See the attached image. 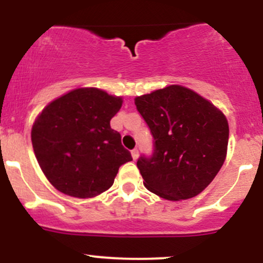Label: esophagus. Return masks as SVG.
Wrapping results in <instances>:
<instances>
[{
    "label": "esophagus",
    "mask_w": 263,
    "mask_h": 263,
    "mask_svg": "<svg viewBox=\"0 0 263 263\" xmlns=\"http://www.w3.org/2000/svg\"><path fill=\"white\" fill-rule=\"evenodd\" d=\"M131 155H132V158H134V161L138 158V155H140V152H138V148H134L131 151Z\"/></svg>",
    "instance_id": "1"
}]
</instances>
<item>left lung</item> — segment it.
I'll use <instances>...</instances> for the list:
<instances>
[{
	"label": "left lung",
	"mask_w": 263,
	"mask_h": 263,
	"mask_svg": "<svg viewBox=\"0 0 263 263\" xmlns=\"http://www.w3.org/2000/svg\"><path fill=\"white\" fill-rule=\"evenodd\" d=\"M135 104L153 137L152 155L137 161L146 188L167 200L203 192L225 161L229 125L224 114L179 85L138 96Z\"/></svg>",
	"instance_id": "1"
}]
</instances>
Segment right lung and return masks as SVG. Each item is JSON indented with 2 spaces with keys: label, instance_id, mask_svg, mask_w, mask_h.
<instances>
[{
  "label": "right lung",
  "instance_id": "add662e5",
  "mask_svg": "<svg viewBox=\"0 0 263 263\" xmlns=\"http://www.w3.org/2000/svg\"><path fill=\"white\" fill-rule=\"evenodd\" d=\"M122 99L95 87L77 89L50 102L32 127L42 171L59 192L92 198L114 184L119 168L132 161L110 120Z\"/></svg>",
  "mask_w": 263,
  "mask_h": 263
}]
</instances>
